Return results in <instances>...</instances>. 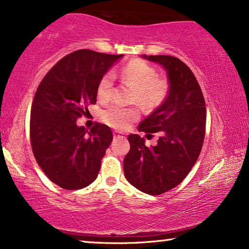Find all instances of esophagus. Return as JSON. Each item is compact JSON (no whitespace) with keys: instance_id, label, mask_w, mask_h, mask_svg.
Instances as JSON below:
<instances>
[{"instance_id":"obj_1","label":"esophagus","mask_w":249,"mask_h":249,"mask_svg":"<svg viewBox=\"0 0 249 249\" xmlns=\"http://www.w3.org/2000/svg\"><path fill=\"white\" fill-rule=\"evenodd\" d=\"M113 135H114V139H125V135L122 134L120 132H114Z\"/></svg>"}]
</instances>
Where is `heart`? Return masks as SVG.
Masks as SVG:
<instances>
[{
  "instance_id": "obj_1",
  "label": "heart",
  "mask_w": 249,
  "mask_h": 249,
  "mask_svg": "<svg viewBox=\"0 0 249 249\" xmlns=\"http://www.w3.org/2000/svg\"><path fill=\"white\" fill-rule=\"evenodd\" d=\"M122 79L136 90L135 101L147 108L161 105L169 94V83L165 78L159 77L154 67L142 60H132L121 72ZM114 73L106 72L99 80L97 96L103 102L108 101L112 96ZM101 118L104 123L114 128L123 129L139 118L136 108H126L120 105H110L102 110Z\"/></svg>"
}]
</instances>
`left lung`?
<instances>
[{
	"label": "left lung",
	"instance_id": "8db88e82",
	"mask_svg": "<svg viewBox=\"0 0 249 249\" xmlns=\"http://www.w3.org/2000/svg\"><path fill=\"white\" fill-rule=\"evenodd\" d=\"M166 70L165 101L139 125V131L159 133L155 146L129 134L131 150L124 159L125 178L144 194L159 196L171 190L191 171L201 152L206 132V103L191 69L172 55H145Z\"/></svg>",
	"mask_w": 249,
	"mask_h": 249
}]
</instances>
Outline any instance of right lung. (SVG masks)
<instances>
[{
    "instance_id": "right-lung-1",
    "label": "right lung",
    "mask_w": 249,
    "mask_h": 249,
    "mask_svg": "<svg viewBox=\"0 0 249 249\" xmlns=\"http://www.w3.org/2000/svg\"><path fill=\"white\" fill-rule=\"evenodd\" d=\"M122 57L88 49L73 51L47 72L36 89L30 116L32 152L46 176L62 189H83L98 176L113 133L99 123L88 132L76 121L89 114L99 80Z\"/></svg>"
}]
</instances>
